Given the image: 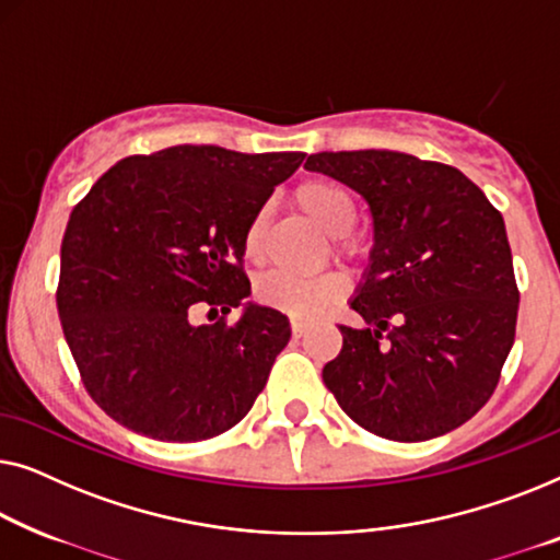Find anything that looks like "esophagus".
Listing matches in <instances>:
<instances>
[{"label":"esophagus","mask_w":560,"mask_h":560,"mask_svg":"<svg viewBox=\"0 0 560 560\" xmlns=\"http://www.w3.org/2000/svg\"><path fill=\"white\" fill-rule=\"evenodd\" d=\"M304 332H306V325H304V322L291 319V335H294L296 340H299V337H304Z\"/></svg>","instance_id":"obj_1"}]
</instances>
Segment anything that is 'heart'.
<instances>
[{
    "mask_svg": "<svg viewBox=\"0 0 560 560\" xmlns=\"http://www.w3.org/2000/svg\"><path fill=\"white\" fill-rule=\"evenodd\" d=\"M294 202L319 231L335 238V256L345 261H358L362 248L355 238H350L355 225L358 208L352 195L340 183L327 177L306 179L296 187ZM266 228H269V210L261 208L250 215L246 233H243V254L248 261L258 264L264 258ZM254 294L261 304L273 306L294 319H314L329 306L342 302L348 294V279L340 271H327L319 277H294L287 271H269L256 281Z\"/></svg>",
    "mask_w": 560,
    "mask_h": 560,
    "instance_id": "obj_1",
    "label": "heart"
}]
</instances>
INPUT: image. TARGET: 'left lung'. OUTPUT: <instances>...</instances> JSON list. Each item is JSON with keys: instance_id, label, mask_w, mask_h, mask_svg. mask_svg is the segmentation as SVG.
<instances>
[{"instance_id": "obj_1", "label": "left lung", "mask_w": 560, "mask_h": 560, "mask_svg": "<svg viewBox=\"0 0 560 560\" xmlns=\"http://www.w3.org/2000/svg\"><path fill=\"white\" fill-rule=\"evenodd\" d=\"M306 170L365 198L373 254L322 377L370 434L427 441L469 421L498 388L520 291L500 210L456 167L388 149L319 152Z\"/></svg>"}]
</instances>
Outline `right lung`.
<instances>
[{"instance_id": "right-lung-1", "label": "right lung", "mask_w": 560, "mask_h": 560, "mask_svg": "<svg viewBox=\"0 0 560 560\" xmlns=\"http://www.w3.org/2000/svg\"><path fill=\"white\" fill-rule=\"evenodd\" d=\"M302 152L179 144L116 162L70 212L55 299L89 396L160 441L212 439L250 411L289 319L246 302L243 233ZM198 311L217 316L195 326Z\"/></svg>"}]
</instances>
